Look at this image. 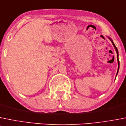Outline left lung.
<instances>
[{
  "instance_id": "obj_1",
  "label": "left lung",
  "mask_w": 126,
  "mask_h": 126,
  "mask_svg": "<svg viewBox=\"0 0 126 126\" xmlns=\"http://www.w3.org/2000/svg\"><path fill=\"white\" fill-rule=\"evenodd\" d=\"M111 41V39H110ZM111 42H112V43H113V46H114V48H115V49H116V52H117V58H118V72H117V74H118V70H119V59H118V48H117V47H116V46L115 45H114V42H113V41H111ZM117 75V74H116Z\"/></svg>"
}]
</instances>
